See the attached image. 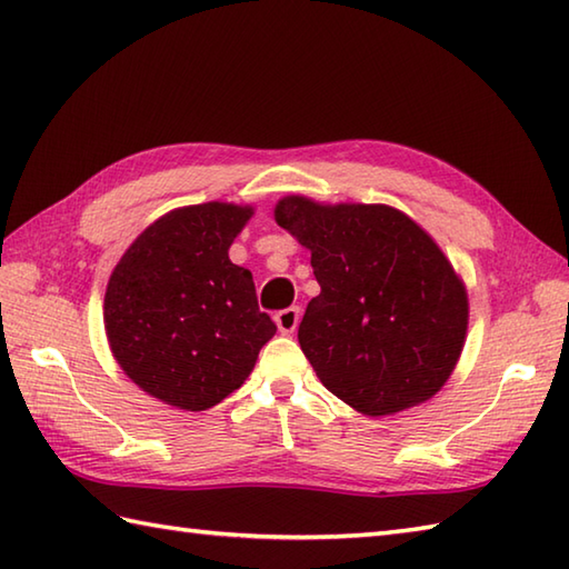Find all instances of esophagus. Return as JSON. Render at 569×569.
I'll return each instance as SVG.
<instances>
[{"mask_svg": "<svg viewBox=\"0 0 569 569\" xmlns=\"http://www.w3.org/2000/svg\"><path fill=\"white\" fill-rule=\"evenodd\" d=\"M273 320H276V325H278V330H281L283 335H291V332L298 328V322H300V310H298V308L278 310Z\"/></svg>", "mask_w": 569, "mask_h": 569, "instance_id": "obj_1", "label": "esophagus"}]
</instances>
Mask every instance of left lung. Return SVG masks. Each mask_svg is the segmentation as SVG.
<instances>
[{
    "label": "left lung",
    "instance_id": "obj_1",
    "mask_svg": "<svg viewBox=\"0 0 569 569\" xmlns=\"http://www.w3.org/2000/svg\"><path fill=\"white\" fill-rule=\"evenodd\" d=\"M276 222L310 249L320 283L298 342L318 379L367 416L428 401L457 365L467 293L422 229L386 204H318L291 196Z\"/></svg>",
    "mask_w": 569,
    "mask_h": 569
}]
</instances>
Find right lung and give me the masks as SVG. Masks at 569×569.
Wrapping results in <instances>:
<instances>
[{"instance_id": "1", "label": "right lung", "mask_w": 569, "mask_h": 569, "mask_svg": "<svg viewBox=\"0 0 569 569\" xmlns=\"http://www.w3.org/2000/svg\"><path fill=\"white\" fill-rule=\"evenodd\" d=\"M251 208H180L137 237L112 271L104 330L139 389L176 408L208 410L237 391L276 332L251 273L229 247Z\"/></svg>"}]
</instances>
